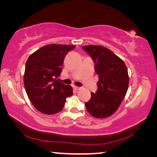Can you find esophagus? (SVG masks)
<instances>
[{
  "label": "esophagus",
  "mask_w": 157,
  "mask_h": 157,
  "mask_svg": "<svg viewBox=\"0 0 157 157\" xmlns=\"http://www.w3.org/2000/svg\"><path fill=\"white\" fill-rule=\"evenodd\" d=\"M73 89L75 90V91H78V90L80 89V87H78V86H73Z\"/></svg>",
  "instance_id": "34e87169"
}]
</instances>
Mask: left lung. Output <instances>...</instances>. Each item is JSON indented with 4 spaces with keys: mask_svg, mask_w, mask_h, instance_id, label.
<instances>
[{
    "mask_svg": "<svg viewBox=\"0 0 157 157\" xmlns=\"http://www.w3.org/2000/svg\"><path fill=\"white\" fill-rule=\"evenodd\" d=\"M95 63L98 75V89L85 103L86 110L98 118H107L118 109L127 94L129 76L126 65L121 58L102 46H82Z\"/></svg>",
    "mask_w": 157,
    "mask_h": 157,
    "instance_id": "obj_1",
    "label": "left lung"
}]
</instances>
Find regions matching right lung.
<instances>
[{"label": "right lung", "mask_w": 157, "mask_h": 157, "mask_svg": "<svg viewBox=\"0 0 157 157\" xmlns=\"http://www.w3.org/2000/svg\"><path fill=\"white\" fill-rule=\"evenodd\" d=\"M75 46L50 44L33 53L25 63L24 86L29 99L37 110L45 114L62 109L66 98L73 95V88L57 80L68 51Z\"/></svg>", "instance_id": "obj_1"}]
</instances>
